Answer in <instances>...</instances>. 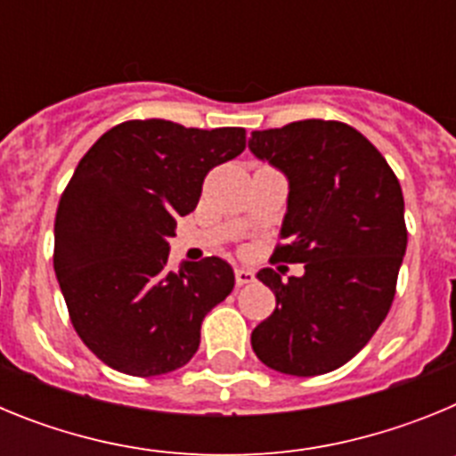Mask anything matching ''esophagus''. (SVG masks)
<instances>
[{
    "mask_svg": "<svg viewBox=\"0 0 456 456\" xmlns=\"http://www.w3.org/2000/svg\"><path fill=\"white\" fill-rule=\"evenodd\" d=\"M253 281H256V273L251 272V269H235V283L240 285H248V283H253Z\"/></svg>",
    "mask_w": 456,
    "mask_h": 456,
    "instance_id": "34e87169",
    "label": "esophagus"
}]
</instances>
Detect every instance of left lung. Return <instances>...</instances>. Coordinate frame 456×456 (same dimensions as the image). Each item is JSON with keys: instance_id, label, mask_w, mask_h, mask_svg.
<instances>
[{"instance_id": "1", "label": "left lung", "mask_w": 456, "mask_h": 456, "mask_svg": "<svg viewBox=\"0 0 456 456\" xmlns=\"http://www.w3.org/2000/svg\"><path fill=\"white\" fill-rule=\"evenodd\" d=\"M248 151L289 183L273 257L305 269L288 281L257 272L276 308L253 329V352L292 377L331 372L368 345L393 304L406 253L402 187L384 155L338 120L253 132Z\"/></svg>"}]
</instances>
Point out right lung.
I'll list each match as a JSON object with an SVG mask.
<instances>
[{
  "instance_id": "1",
  "label": "right lung",
  "mask_w": 456,
  "mask_h": 456,
  "mask_svg": "<svg viewBox=\"0 0 456 456\" xmlns=\"http://www.w3.org/2000/svg\"><path fill=\"white\" fill-rule=\"evenodd\" d=\"M244 148V127L127 120L77 164L56 209L54 272L75 331L109 368L157 377L196 354L235 273L215 256L168 269V237L205 175Z\"/></svg>"
}]
</instances>
